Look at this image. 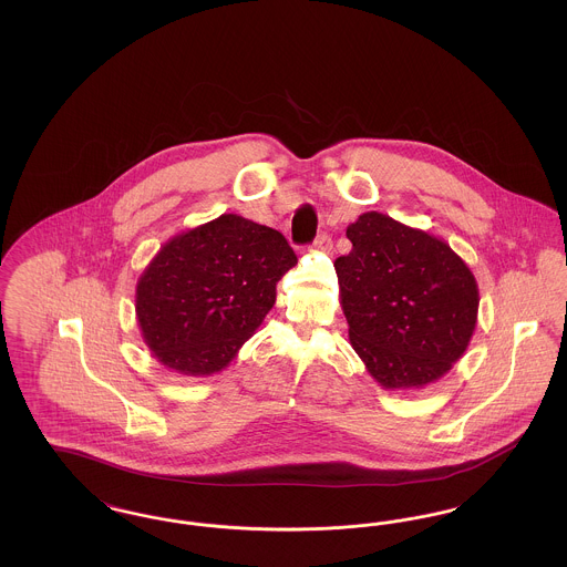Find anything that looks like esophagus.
Segmentation results:
<instances>
[{
	"label": "esophagus",
	"instance_id": "1",
	"mask_svg": "<svg viewBox=\"0 0 567 567\" xmlns=\"http://www.w3.org/2000/svg\"><path fill=\"white\" fill-rule=\"evenodd\" d=\"M315 248H317V250H323V252H329V250L333 248V243H331V238H329L327 234H321V236L315 240Z\"/></svg>",
	"mask_w": 567,
	"mask_h": 567
}]
</instances>
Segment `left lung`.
<instances>
[{
    "instance_id": "1",
    "label": "left lung",
    "mask_w": 567,
    "mask_h": 567,
    "mask_svg": "<svg viewBox=\"0 0 567 567\" xmlns=\"http://www.w3.org/2000/svg\"><path fill=\"white\" fill-rule=\"evenodd\" d=\"M338 257L352 349L384 389H419L444 377L467 349L478 285L457 252L427 231L365 213Z\"/></svg>"
}]
</instances>
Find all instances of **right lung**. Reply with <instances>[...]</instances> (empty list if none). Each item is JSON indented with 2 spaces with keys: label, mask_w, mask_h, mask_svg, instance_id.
<instances>
[{
  "label": "right lung",
  "mask_w": 567,
  "mask_h": 567,
  "mask_svg": "<svg viewBox=\"0 0 567 567\" xmlns=\"http://www.w3.org/2000/svg\"><path fill=\"white\" fill-rule=\"evenodd\" d=\"M296 264L280 231L244 216L220 215L174 236L137 280L146 347L181 374L220 372L266 319L276 282Z\"/></svg>",
  "instance_id": "add662e5"
}]
</instances>
